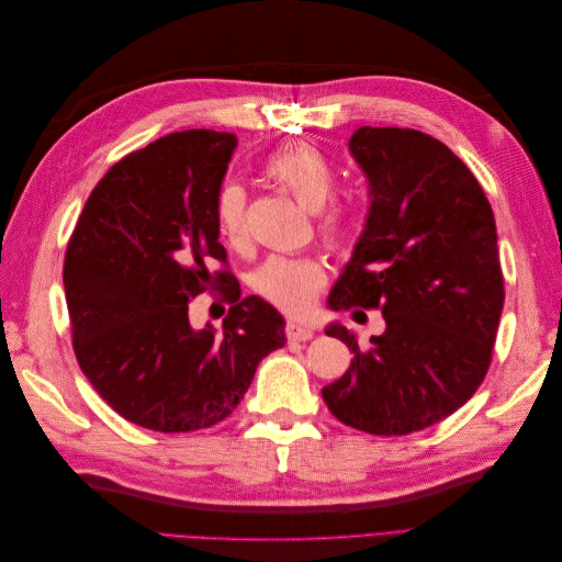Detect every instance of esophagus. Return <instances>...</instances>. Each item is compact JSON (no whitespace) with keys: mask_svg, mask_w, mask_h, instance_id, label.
I'll return each mask as SVG.
<instances>
[{"mask_svg":"<svg viewBox=\"0 0 562 562\" xmlns=\"http://www.w3.org/2000/svg\"><path fill=\"white\" fill-rule=\"evenodd\" d=\"M285 337L291 339V342H307V339L314 337V330L307 326H300L295 321H288L285 323Z\"/></svg>","mask_w":562,"mask_h":562,"instance_id":"esophagus-1","label":"esophagus"}]
</instances>
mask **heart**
I'll return each mask as SVG.
<instances>
[{
  "label": "heart",
  "mask_w": 562,
  "mask_h": 562,
  "mask_svg": "<svg viewBox=\"0 0 562 562\" xmlns=\"http://www.w3.org/2000/svg\"><path fill=\"white\" fill-rule=\"evenodd\" d=\"M265 176L281 184L307 211H318V234L328 248H345L353 236V209L342 199L330 200L337 173L333 161L312 143L285 145L265 159ZM217 236L225 246H248V196L234 180L217 187L213 201ZM326 285V269L314 258H269L252 277L260 297L285 314H307Z\"/></svg>",
  "instance_id": "b5f03b06"
}]
</instances>
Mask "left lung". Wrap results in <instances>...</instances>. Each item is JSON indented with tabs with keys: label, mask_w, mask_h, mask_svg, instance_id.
<instances>
[{
	"label": "left lung",
	"mask_w": 562,
	"mask_h": 562,
	"mask_svg": "<svg viewBox=\"0 0 562 562\" xmlns=\"http://www.w3.org/2000/svg\"><path fill=\"white\" fill-rule=\"evenodd\" d=\"M349 149L370 182L361 241L330 307L380 310L386 330L323 386L347 427L405 436L462 407L487 375L504 307L497 227L481 182L450 147L415 128L363 126Z\"/></svg>",
	"instance_id": "left-lung-1"
}]
</instances>
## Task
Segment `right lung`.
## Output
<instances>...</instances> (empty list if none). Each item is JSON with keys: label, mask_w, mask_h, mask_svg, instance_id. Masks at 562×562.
<instances>
[{"label": "right lung", "mask_w": 562, "mask_h": 562, "mask_svg": "<svg viewBox=\"0 0 562 562\" xmlns=\"http://www.w3.org/2000/svg\"><path fill=\"white\" fill-rule=\"evenodd\" d=\"M232 133L190 128L135 149L103 176L65 250V300L83 375L112 411L161 434L232 415L255 368L283 347V316L241 297L213 201ZM223 286L224 333L189 326V302Z\"/></svg>", "instance_id": "right-lung-1"}]
</instances>
